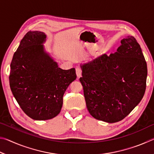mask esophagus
Returning <instances> with one entry per match:
<instances>
[{
  "mask_svg": "<svg viewBox=\"0 0 154 154\" xmlns=\"http://www.w3.org/2000/svg\"><path fill=\"white\" fill-rule=\"evenodd\" d=\"M82 70L81 68L79 67H77L76 68V74H77V76L78 77H81V75H82Z\"/></svg>",
  "mask_w": 154,
  "mask_h": 154,
  "instance_id": "34e87169",
  "label": "esophagus"
}]
</instances>
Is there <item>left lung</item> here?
I'll return each instance as SVG.
<instances>
[{
	"mask_svg": "<svg viewBox=\"0 0 154 154\" xmlns=\"http://www.w3.org/2000/svg\"><path fill=\"white\" fill-rule=\"evenodd\" d=\"M82 68L79 80L88 110L98 120H122L144 96L147 63L134 36L123 38L116 53L104 54Z\"/></svg>",
	"mask_w": 154,
	"mask_h": 154,
	"instance_id": "obj_1",
	"label": "left lung"
}]
</instances>
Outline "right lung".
Here are the masks:
<instances>
[{
	"mask_svg": "<svg viewBox=\"0 0 154 154\" xmlns=\"http://www.w3.org/2000/svg\"><path fill=\"white\" fill-rule=\"evenodd\" d=\"M45 33L28 31L13 56L10 88L22 111L35 120L58 116L63 96L76 79L75 69L63 70L44 51Z\"/></svg>",
	"mask_w": 154,
	"mask_h": 154,
	"instance_id": "obj_1",
	"label": "right lung"
}]
</instances>
